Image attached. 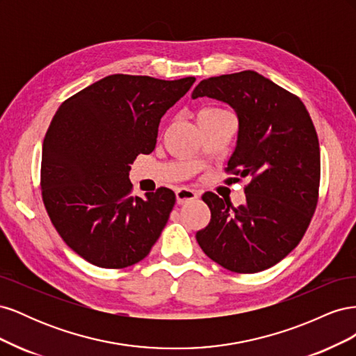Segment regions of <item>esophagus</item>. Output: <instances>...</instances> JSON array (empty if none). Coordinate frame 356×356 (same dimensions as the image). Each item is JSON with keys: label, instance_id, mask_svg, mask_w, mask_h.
Segmentation results:
<instances>
[{"label": "esophagus", "instance_id": "esophagus-1", "mask_svg": "<svg viewBox=\"0 0 356 356\" xmlns=\"http://www.w3.org/2000/svg\"><path fill=\"white\" fill-rule=\"evenodd\" d=\"M199 197V193L191 190V188H187V187H181L177 190V203L178 204H184V203H188L191 200H195Z\"/></svg>", "mask_w": 356, "mask_h": 356}]
</instances>
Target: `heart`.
<instances>
[{
  "label": "heart",
  "instance_id": "heart-1",
  "mask_svg": "<svg viewBox=\"0 0 356 356\" xmlns=\"http://www.w3.org/2000/svg\"><path fill=\"white\" fill-rule=\"evenodd\" d=\"M215 111H224V110H220V108H208V110H203L200 114H203V113H215Z\"/></svg>",
  "mask_w": 356,
  "mask_h": 356
}]
</instances>
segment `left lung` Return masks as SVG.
I'll use <instances>...</instances> for the list:
<instances>
[{
  "instance_id": "8db88e82",
  "label": "left lung",
  "mask_w": 356,
  "mask_h": 356,
  "mask_svg": "<svg viewBox=\"0 0 356 356\" xmlns=\"http://www.w3.org/2000/svg\"><path fill=\"white\" fill-rule=\"evenodd\" d=\"M203 96L238 114V144L225 168L234 177L225 182H250L238 208L204 193L211 221L196 239L230 272L266 270L303 239L316 209L321 153L314 122L298 96L250 70L202 80L191 98Z\"/></svg>"
}]
</instances>
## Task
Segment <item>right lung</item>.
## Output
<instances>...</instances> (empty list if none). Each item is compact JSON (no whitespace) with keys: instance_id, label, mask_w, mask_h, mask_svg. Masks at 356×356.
<instances>
[{"instance_id":"obj_1","label":"right lung","mask_w":356,"mask_h":356,"mask_svg":"<svg viewBox=\"0 0 356 356\" xmlns=\"http://www.w3.org/2000/svg\"><path fill=\"white\" fill-rule=\"evenodd\" d=\"M195 77L159 80L113 74L63 101L47 129L41 196L56 232L74 252L102 268L144 260L175 204L160 187L132 196L131 165L152 153L160 118Z\"/></svg>"}]
</instances>
